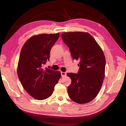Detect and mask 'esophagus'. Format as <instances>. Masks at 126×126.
I'll list each match as a JSON object with an SVG mask.
<instances>
[{
  "mask_svg": "<svg viewBox=\"0 0 126 126\" xmlns=\"http://www.w3.org/2000/svg\"><path fill=\"white\" fill-rule=\"evenodd\" d=\"M66 75H67V74L66 73V72H61V76H62V77H66Z\"/></svg>",
  "mask_w": 126,
  "mask_h": 126,
  "instance_id": "34e87169",
  "label": "esophagus"
}]
</instances>
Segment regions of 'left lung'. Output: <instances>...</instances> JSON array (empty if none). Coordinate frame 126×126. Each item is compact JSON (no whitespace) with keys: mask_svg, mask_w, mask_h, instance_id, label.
<instances>
[{"mask_svg":"<svg viewBox=\"0 0 126 126\" xmlns=\"http://www.w3.org/2000/svg\"><path fill=\"white\" fill-rule=\"evenodd\" d=\"M73 59L79 61L77 74L68 73L71 79L68 87L71 99L78 104L93 100L99 92L105 78L106 59L101 48L89 33L69 32L62 34Z\"/></svg>","mask_w":126,"mask_h":126,"instance_id":"left-lung-1","label":"left lung"}]
</instances>
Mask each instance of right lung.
<instances>
[{
    "instance_id": "add662e5",
    "label": "right lung",
    "mask_w": 126,
    "mask_h": 126,
    "mask_svg": "<svg viewBox=\"0 0 126 126\" xmlns=\"http://www.w3.org/2000/svg\"><path fill=\"white\" fill-rule=\"evenodd\" d=\"M59 33L40 34L27 41L22 47L18 64L19 79L25 90L38 100L50 97L61 77L59 71L43 66L50 58V52Z\"/></svg>"
}]
</instances>
